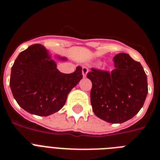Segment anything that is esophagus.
<instances>
[{"mask_svg": "<svg viewBox=\"0 0 160 160\" xmlns=\"http://www.w3.org/2000/svg\"><path fill=\"white\" fill-rule=\"evenodd\" d=\"M82 72L83 78H86L87 77V73H88V68L86 67V66H83L82 70Z\"/></svg>", "mask_w": 160, "mask_h": 160, "instance_id": "1", "label": "esophagus"}]
</instances>
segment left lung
I'll use <instances>...</instances> for the list:
<instances>
[{"label": "left lung", "instance_id": "1", "mask_svg": "<svg viewBox=\"0 0 160 160\" xmlns=\"http://www.w3.org/2000/svg\"><path fill=\"white\" fill-rule=\"evenodd\" d=\"M111 73L92 68L87 77L92 82L90 102L97 117L111 123H122L140 111L148 94L143 68L128 53L114 58Z\"/></svg>", "mask_w": 160, "mask_h": 160}]
</instances>
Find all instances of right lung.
<instances>
[{"label":"right lung","instance_id":"add662e5","mask_svg":"<svg viewBox=\"0 0 160 160\" xmlns=\"http://www.w3.org/2000/svg\"><path fill=\"white\" fill-rule=\"evenodd\" d=\"M82 78L81 66L72 73H61L46 48L35 44L19 53L9 84L20 107L30 114L48 116L62 108L68 94Z\"/></svg>","mask_w":160,"mask_h":160}]
</instances>
